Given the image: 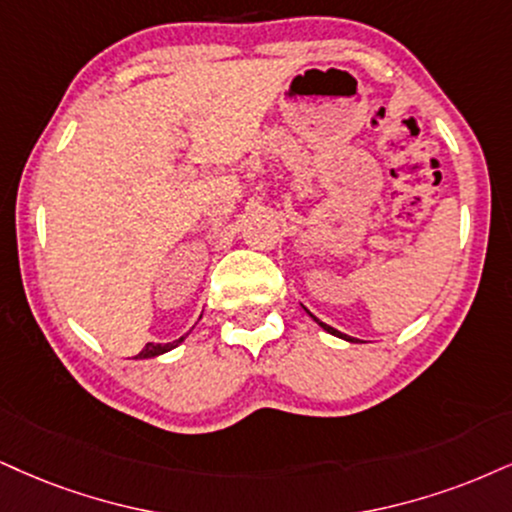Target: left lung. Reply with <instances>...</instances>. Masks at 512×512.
I'll return each mask as SVG.
<instances>
[{"label":"left lung","instance_id":"obj_1","mask_svg":"<svg viewBox=\"0 0 512 512\" xmlns=\"http://www.w3.org/2000/svg\"><path fill=\"white\" fill-rule=\"evenodd\" d=\"M306 313H308V315H311V318L315 320V323H318L320 327H323V330H325V332H330V334H334V337H339V339H346V342H353V339L349 337V334H344V332L334 330V327H330V325H327V323H323V320H318V318H315V315H313L311 311H308V308H306Z\"/></svg>","mask_w":512,"mask_h":512}]
</instances>
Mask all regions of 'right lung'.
<instances>
[{
  "mask_svg": "<svg viewBox=\"0 0 512 512\" xmlns=\"http://www.w3.org/2000/svg\"><path fill=\"white\" fill-rule=\"evenodd\" d=\"M185 337H187V334H185ZM185 337L175 339V342H168V344H156V342H149L147 346H144V349H142L140 353H137L135 361H144V358H156V356H163V353L173 351L175 346H180L182 342H185Z\"/></svg>",
  "mask_w": 512,
  "mask_h": 512,
  "instance_id": "obj_1",
  "label": "right lung"
}]
</instances>
